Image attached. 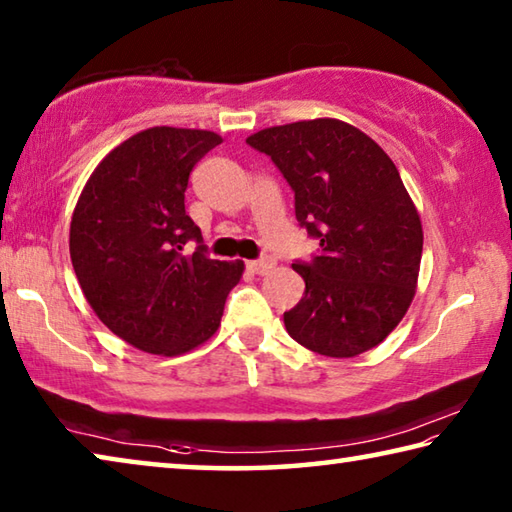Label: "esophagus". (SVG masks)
<instances>
[{
    "label": "esophagus",
    "mask_w": 512,
    "mask_h": 512,
    "mask_svg": "<svg viewBox=\"0 0 512 512\" xmlns=\"http://www.w3.org/2000/svg\"><path fill=\"white\" fill-rule=\"evenodd\" d=\"M246 266H248L253 273L264 275V273L271 271V268L275 266V262H273L271 257H262V259H250V262H246Z\"/></svg>",
    "instance_id": "34e87169"
}]
</instances>
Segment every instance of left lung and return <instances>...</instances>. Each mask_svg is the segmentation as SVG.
<instances>
[{"label":"left lung","instance_id":"left-lung-1","mask_svg":"<svg viewBox=\"0 0 512 512\" xmlns=\"http://www.w3.org/2000/svg\"><path fill=\"white\" fill-rule=\"evenodd\" d=\"M296 196V219L320 248L293 271L305 296L284 311L293 341L325 357H357L393 332L409 309L422 225L393 160L339 119L273 126L246 140Z\"/></svg>","mask_w":512,"mask_h":512}]
</instances>
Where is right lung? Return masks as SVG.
Returning <instances> with one entry per match:
<instances>
[{
  "label": "right lung",
  "mask_w": 512,
  "mask_h": 512,
  "mask_svg": "<svg viewBox=\"0 0 512 512\" xmlns=\"http://www.w3.org/2000/svg\"><path fill=\"white\" fill-rule=\"evenodd\" d=\"M216 144L219 135L192 128L137 133L101 160L76 203L69 255L85 298L144 352L171 357L210 339L244 273V262L210 259L185 212L189 173Z\"/></svg>",
  "instance_id": "1"
}]
</instances>
